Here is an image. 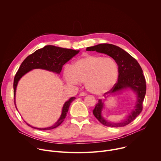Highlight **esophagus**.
I'll use <instances>...</instances> for the list:
<instances>
[{"instance_id":"1","label":"esophagus","mask_w":161,"mask_h":161,"mask_svg":"<svg viewBox=\"0 0 161 161\" xmlns=\"http://www.w3.org/2000/svg\"><path fill=\"white\" fill-rule=\"evenodd\" d=\"M86 95H87V93L85 92H82L80 94V96H85Z\"/></svg>"}]
</instances>
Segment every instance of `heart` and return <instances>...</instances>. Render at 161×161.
Listing matches in <instances>:
<instances>
[{
    "mask_svg": "<svg viewBox=\"0 0 161 161\" xmlns=\"http://www.w3.org/2000/svg\"><path fill=\"white\" fill-rule=\"evenodd\" d=\"M119 73L118 65L113 58L86 54L76 60L73 67L67 65L64 76L68 83H85L88 91L103 94L116 83Z\"/></svg>",
    "mask_w": 161,
    "mask_h": 161,
    "instance_id": "heart-1",
    "label": "heart"
}]
</instances>
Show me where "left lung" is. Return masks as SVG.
<instances>
[{
  "instance_id": "left-lung-1",
  "label": "left lung",
  "mask_w": 161,
  "mask_h": 161,
  "mask_svg": "<svg viewBox=\"0 0 161 161\" xmlns=\"http://www.w3.org/2000/svg\"><path fill=\"white\" fill-rule=\"evenodd\" d=\"M86 51H96L106 54L112 57L119 65V78L117 82L108 92L112 94L123 89L131 88L137 95V101L134 109L124 122L111 123L105 120L101 116L103 103L101 99L98 101L93 114L95 117L104 125L111 127H124L132 122L143 110V102L146 94V81L143 70L137 61L123 49L111 44H100L94 47H88ZM104 94V95H105Z\"/></svg>"
}]
</instances>
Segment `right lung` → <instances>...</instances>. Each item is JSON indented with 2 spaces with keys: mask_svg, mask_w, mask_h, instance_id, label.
Masks as SVG:
<instances>
[{
  "mask_svg": "<svg viewBox=\"0 0 161 161\" xmlns=\"http://www.w3.org/2000/svg\"><path fill=\"white\" fill-rule=\"evenodd\" d=\"M79 53V50H74L71 49H67L60 47H57L52 45L46 46L44 48L36 50L35 52L29 55L19 67L17 73L14 78L13 89H14V102L15 104V93L16 88L19 79L25 74L30 71L33 69H43L48 71H50L57 74L61 72L62 66L76 54ZM75 97H71L67 101H66L63 106L62 114L58 120L52 126L47 128H36L31 126L27 124L29 126L37 129L39 130H50L55 129L59 126L64 120L66 117L67 113L71 103L75 99ZM17 109V108H16Z\"/></svg>",
  "mask_w": 161,
  "mask_h": 161,
  "instance_id": "1",
  "label": "right lung"
}]
</instances>
